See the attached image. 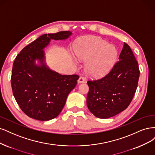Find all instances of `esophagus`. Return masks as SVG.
<instances>
[{
	"mask_svg": "<svg viewBox=\"0 0 155 155\" xmlns=\"http://www.w3.org/2000/svg\"><path fill=\"white\" fill-rule=\"evenodd\" d=\"M85 82V79L84 77H81L78 80V84H81V83H84Z\"/></svg>",
	"mask_w": 155,
	"mask_h": 155,
	"instance_id": "esophagus-1",
	"label": "esophagus"
}]
</instances>
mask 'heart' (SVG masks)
I'll return each instance as SVG.
<instances>
[{
	"label": "heart",
	"instance_id": "heart-1",
	"mask_svg": "<svg viewBox=\"0 0 155 155\" xmlns=\"http://www.w3.org/2000/svg\"><path fill=\"white\" fill-rule=\"evenodd\" d=\"M76 57L87 61L86 71L94 78L104 77L115 64L117 51L112 45L97 37H87L79 40L74 49Z\"/></svg>",
	"mask_w": 155,
	"mask_h": 155
}]
</instances>
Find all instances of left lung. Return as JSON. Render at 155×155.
<instances>
[{
  "mask_svg": "<svg viewBox=\"0 0 155 155\" xmlns=\"http://www.w3.org/2000/svg\"><path fill=\"white\" fill-rule=\"evenodd\" d=\"M119 61L106 76L87 82V106L99 118H108L125 110L136 92L140 76L138 64L131 48L124 44Z\"/></svg>",
  "mask_w": 155,
  "mask_h": 155,
  "instance_id": "1",
  "label": "left lung"
}]
</instances>
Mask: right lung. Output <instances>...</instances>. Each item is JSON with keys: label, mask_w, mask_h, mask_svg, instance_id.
<instances>
[{"label": "right lung", "mask_w": 155, "mask_h": 155, "mask_svg": "<svg viewBox=\"0 0 155 155\" xmlns=\"http://www.w3.org/2000/svg\"><path fill=\"white\" fill-rule=\"evenodd\" d=\"M71 34L65 31L42 35L24 48L15 59L11 78L13 96L29 117L41 121L56 118L75 87L79 76L62 75L51 70L45 62L44 51L51 39L65 40Z\"/></svg>", "instance_id": "1"}]
</instances>
